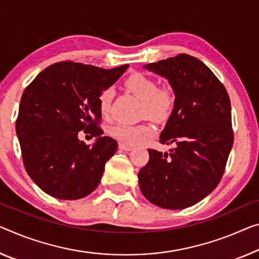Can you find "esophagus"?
<instances>
[{"label":"esophagus","instance_id":"1","mask_svg":"<svg viewBox=\"0 0 259 259\" xmlns=\"http://www.w3.org/2000/svg\"><path fill=\"white\" fill-rule=\"evenodd\" d=\"M119 148L125 150V152H128V150L133 149V146L127 145V143H124V142H120V143H119Z\"/></svg>","mask_w":259,"mask_h":259}]
</instances>
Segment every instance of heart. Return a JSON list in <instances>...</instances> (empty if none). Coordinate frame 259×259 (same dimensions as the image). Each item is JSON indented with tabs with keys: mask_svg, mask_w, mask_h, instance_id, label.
<instances>
[{
	"mask_svg": "<svg viewBox=\"0 0 259 259\" xmlns=\"http://www.w3.org/2000/svg\"><path fill=\"white\" fill-rule=\"evenodd\" d=\"M125 87L140 99L143 106V113L153 120H165L172 112L176 97L170 87L158 88L156 81L153 77L141 73L131 75L125 81ZM111 101H112L111 89L103 91L98 98L99 110L104 116L109 113ZM109 133L111 137L119 141L128 145H138L152 137L153 128L148 125H131L120 122L111 127Z\"/></svg>",
	"mask_w": 259,
	"mask_h": 259,
	"instance_id": "obj_1",
	"label": "heart"
}]
</instances>
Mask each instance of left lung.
<instances>
[{
	"label": "left lung",
	"instance_id": "8db88e82",
	"mask_svg": "<svg viewBox=\"0 0 259 259\" xmlns=\"http://www.w3.org/2000/svg\"><path fill=\"white\" fill-rule=\"evenodd\" d=\"M168 79L175 107L160 135L170 153L148 149L149 161L139 171L141 192L166 209L190 207L220 183L234 142L230 99L225 85L204 62L178 54L146 65Z\"/></svg>",
	"mask_w": 259,
	"mask_h": 259
}]
</instances>
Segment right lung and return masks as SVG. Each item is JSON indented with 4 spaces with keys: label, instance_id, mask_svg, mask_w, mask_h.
<instances>
[{
    "label": "right lung",
    "instance_id": "1",
    "mask_svg": "<svg viewBox=\"0 0 259 259\" xmlns=\"http://www.w3.org/2000/svg\"><path fill=\"white\" fill-rule=\"evenodd\" d=\"M127 68L57 62L24 90L16 133L26 172L45 193L75 200L98 186L105 163L118 148L114 139L102 137L98 98ZM79 130L99 139L85 145L78 140Z\"/></svg>",
    "mask_w": 259,
    "mask_h": 259
}]
</instances>
